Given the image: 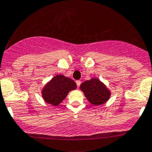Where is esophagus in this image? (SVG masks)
<instances>
[{
	"label": "esophagus",
	"mask_w": 152,
	"mask_h": 152,
	"mask_svg": "<svg viewBox=\"0 0 152 152\" xmlns=\"http://www.w3.org/2000/svg\"><path fill=\"white\" fill-rule=\"evenodd\" d=\"M76 85H77V87L79 88V87L80 86V85H81V81L80 80L76 81Z\"/></svg>",
	"instance_id": "34e87169"
}]
</instances>
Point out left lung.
I'll return each instance as SVG.
<instances>
[{
    "label": "left lung",
    "mask_w": 152,
    "mask_h": 152,
    "mask_svg": "<svg viewBox=\"0 0 152 152\" xmlns=\"http://www.w3.org/2000/svg\"><path fill=\"white\" fill-rule=\"evenodd\" d=\"M80 90L84 93L89 102L94 105H100L110 99V91L106 85L97 78H92L80 85Z\"/></svg>",
    "instance_id": "8db88e82"
}]
</instances>
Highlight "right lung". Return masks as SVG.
Wrapping results in <instances>:
<instances>
[{
  "label": "right lung",
  "mask_w": 152,
  "mask_h": 152,
  "mask_svg": "<svg viewBox=\"0 0 152 152\" xmlns=\"http://www.w3.org/2000/svg\"><path fill=\"white\" fill-rule=\"evenodd\" d=\"M76 89V84L73 79L56 75L45 85L42 89V98L47 103L57 106L66 98L70 91Z\"/></svg>",
  "instance_id": "obj_1"
}]
</instances>
